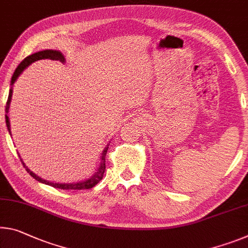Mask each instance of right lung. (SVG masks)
Returning a JSON list of instances; mask_svg holds the SVG:
<instances>
[{
	"label": "right lung",
	"instance_id": "right-lung-1",
	"mask_svg": "<svg viewBox=\"0 0 248 248\" xmlns=\"http://www.w3.org/2000/svg\"><path fill=\"white\" fill-rule=\"evenodd\" d=\"M41 60H52V61H60L62 62H65L66 60L64 57V55L62 54V52L60 50H56V49H44V50H39V52L34 53L32 55H30V56H27L26 58H24V61H22L21 64L17 66V68L15 69V72L13 74V76H12V79H11V88H10V93H9V99H7V103H6V107H5V121H6V127H7V130H9V133L11 135V124H10V119H9V116H7V113H9V109H10V105H11V100H12V95H13V85L14 82L17 80V78L19 77V75H21L24 70L29 67L31 64H33L34 62L36 61H41ZM108 145L104 149L103 153H101V156H100V162H99V166H98L97 171L93 173L90 178L88 179H85L84 181H78V182H74V183H56V182H52V181H47L42 179L41 176H38L37 174H35L34 172L29 169V167L26 166L24 163V161L21 158V155H19L18 153V156L19 159H21L23 166L26 169V171L29 172V173L33 176L35 180H37L38 182L41 183H44L47 184V186H50L53 187H56V188H62V190H86V188H92L96 186V184L99 182V181L103 179L104 173H105V170H106V153H107L108 150Z\"/></svg>",
	"mask_w": 248,
	"mask_h": 248
}]
</instances>
